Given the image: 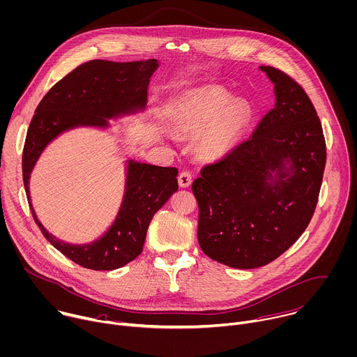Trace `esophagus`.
Returning a JSON list of instances; mask_svg holds the SVG:
<instances>
[{"label": "esophagus", "instance_id": "esophagus-1", "mask_svg": "<svg viewBox=\"0 0 357 357\" xmlns=\"http://www.w3.org/2000/svg\"><path fill=\"white\" fill-rule=\"evenodd\" d=\"M178 183L181 188H189L192 183V174L189 171H183L178 176Z\"/></svg>", "mask_w": 357, "mask_h": 357}]
</instances>
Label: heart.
<instances>
[{"instance_id":"heart-1","label":"heart","mask_w":357,"mask_h":357,"mask_svg":"<svg viewBox=\"0 0 357 357\" xmlns=\"http://www.w3.org/2000/svg\"><path fill=\"white\" fill-rule=\"evenodd\" d=\"M222 103L224 96L221 93H211L208 99L202 102L183 103L176 116L178 128L188 133L204 129L218 115ZM218 116L199 140V151L206 158L222 155L245 122V113L238 106L227 107Z\"/></svg>"}]
</instances>
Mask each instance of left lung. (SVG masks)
<instances>
[{"label":"left lung","mask_w":357,"mask_h":357,"mask_svg":"<svg viewBox=\"0 0 357 357\" xmlns=\"http://www.w3.org/2000/svg\"><path fill=\"white\" fill-rule=\"evenodd\" d=\"M276 102L252 136L192 183L202 251L235 269L265 266L286 252L314 214L326 161L322 126L304 89L259 67Z\"/></svg>","instance_id":"left-lung-1"}]
</instances>
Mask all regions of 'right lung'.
Instances as JSON below:
<instances>
[{"label": "right lung", "mask_w": 357, "mask_h": 357, "mask_svg": "<svg viewBox=\"0 0 357 357\" xmlns=\"http://www.w3.org/2000/svg\"><path fill=\"white\" fill-rule=\"evenodd\" d=\"M158 66L155 59L84 63L52 86L31 121L22 154V175L32 215L45 238L82 268L114 271L142 254L154 214L178 190V169L129 160L125 195L113 224L98 240L82 245L60 241L39 221L31 203V174L47 144L61 133L77 128L106 129L107 119L143 112L150 78Z\"/></svg>", "instance_id": "right-lung-1"}]
</instances>
